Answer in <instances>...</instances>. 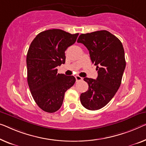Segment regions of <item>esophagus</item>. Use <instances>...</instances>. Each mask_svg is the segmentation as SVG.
Returning <instances> with one entry per match:
<instances>
[{"mask_svg": "<svg viewBox=\"0 0 146 146\" xmlns=\"http://www.w3.org/2000/svg\"><path fill=\"white\" fill-rule=\"evenodd\" d=\"M75 77L76 79V81H77V82L80 81V80H82V79H83L82 77H80V76H79V75H76V76H75Z\"/></svg>", "mask_w": 146, "mask_h": 146, "instance_id": "1", "label": "esophagus"}]
</instances>
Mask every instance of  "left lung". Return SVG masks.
<instances>
[{"instance_id": "1", "label": "left lung", "mask_w": 146, "mask_h": 146, "mask_svg": "<svg viewBox=\"0 0 146 146\" xmlns=\"http://www.w3.org/2000/svg\"><path fill=\"white\" fill-rule=\"evenodd\" d=\"M77 42L87 48L98 71L96 80L84 78L88 90L80 94V102L88 110H100L110 102L120 87L126 67L123 46L106 30L81 34Z\"/></svg>"}]
</instances>
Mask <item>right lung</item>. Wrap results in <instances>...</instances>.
<instances>
[{
  "instance_id": "right-lung-1",
  "label": "right lung",
  "mask_w": 146,
  "mask_h": 146,
  "mask_svg": "<svg viewBox=\"0 0 146 146\" xmlns=\"http://www.w3.org/2000/svg\"><path fill=\"white\" fill-rule=\"evenodd\" d=\"M78 35L49 29L38 34L30 44L26 58L28 85L35 102L46 112L57 111L65 92L75 84L73 76L58 73L56 67L65 64V51Z\"/></svg>"
}]
</instances>
